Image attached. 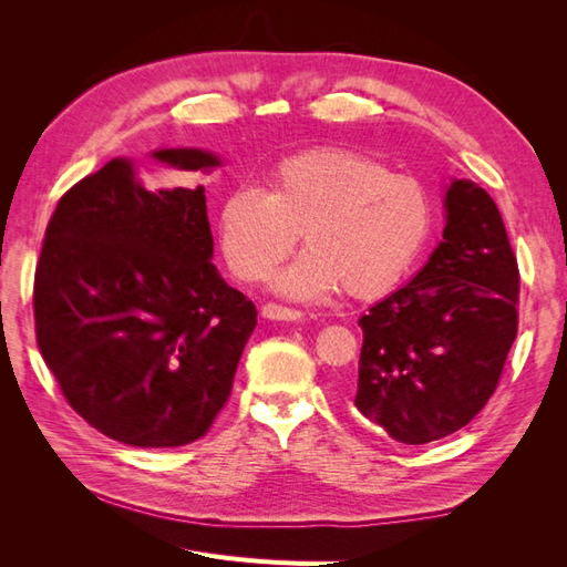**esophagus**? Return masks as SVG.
Instances as JSON below:
<instances>
[{
	"label": "esophagus",
	"mask_w": 567,
	"mask_h": 567,
	"mask_svg": "<svg viewBox=\"0 0 567 567\" xmlns=\"http://www.w3.org/2000/svg\"><path fill=\"white\" fill-rule=\"evenodd\" d=\"M262 315L267 319H281V321H298V319H302V312L296 310V307H286V305H279V302H267L262 307Z\"/></svg>",
	"instance_id": "esophagus-1"
}]
</instances>
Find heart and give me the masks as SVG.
Segmentation results:
<instances>
[{"label":"heart","mask_w":567,"mask_h":567,"mask_svg":"<svg viewBox=\"0 0 567 567\" xmlns=\"http://www.w3.org/2000/svg\"><path fill=\"white\" fill-rule=\"evenodd\" d=\"M433 227V200L411 175L346 148H315L284 158L267 192L238 186L219 208L229 267L260 281L296 248H310L277 279L284 293L319 300L342 286L373 296L414 262Z\"/></svg>","instance_id":"heart-1"}]
</instances>
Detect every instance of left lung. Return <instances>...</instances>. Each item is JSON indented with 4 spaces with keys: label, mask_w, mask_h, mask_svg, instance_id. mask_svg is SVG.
I'll return each instance as SVG.
<instances>
[{
    "label": "left lung",
    "mask_w": 567,
    "mask_h": 567,
    "mask_svg": "<svg viewBox=\"0 0 567 567\" xmlns=\"http://www.w3.org/2000/svg\"><path fill=\"white\" fill-rule=\"evenodd\" d=\"M444 241L404 288L359 319L354 406L402 444L468 425L502 381L518 336L520 271L492 196L452 182Z\"/></svg>",
    "instance_id": "obj_1"
}]
</instances>
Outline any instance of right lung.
Here are the masks:
<instances>
[{"label": "right lung", "mask_w": 567, "mask_h": 567, "mask_svg": "<svg viewBox=\"0 0 567 567\" xmlns=\"http://www.w3.org/2000/svg\"><path fill=\"white\" fill-rule=\"evenodd\" d=\"M158 161L200 169L213 153ZM213 257L205 188H146L115 158L51 215L32 286L35 336L65 402L130 447H182L210 431L257 323Z\"/></svg>", "instance_id": "obj_1"}]
</instances>
